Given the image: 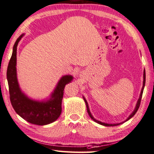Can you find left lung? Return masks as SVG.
<instances>
[{
	"label": "left lung",
	"instance_id": "left-lung-1",
	"mask_svg": "<svg viewBox=\"0 0 154 154\" xmlns=\"http://www.w3.org/2000/svg\"><path fill=\"white\" fill-rule=\"evenodd\" d=\"M143 75H144V81H143V86H142V90H141V93H140V98H139V99H138V101H137V104H136V106H135V110H134V111H133V112L131 113V114L130 115V116H129V117H128V119H127L126 121H124V122H126V121H128V119H130L131 117H133V116L135 115V113L137 112V110H138V108H139V107H140V102H141V99H142V93H143V90H144V85H145V79H146V74H145V70L144 71V74H143ZM83 99H84V101H85V103H86V106H87V110H88V114H89V115H90V117L92 118V119L94 120V121L95 122H97V123H98V124H101V125H103V126H117V125H119L121 123H119V124H106V123H103V122H100V121H99V120H97L96 119H94V117L92 115V114H91V112H90V109H89V106H88V102H87V101H86V99H85V98L83 97ZM124 123V122H123Z\"/></svg>",
	"mask_w": 154,
	"mask_h": 154
}]
</instances>
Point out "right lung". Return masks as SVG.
<instances>
[{
	"label": "right lung",
	"instance_id": "right-lung-1",
	"mask_svg": "<svg viewBox=\"0 0 154 154\" xmlns=\"http://www.w3.org/2000/svg\"><path fill=\"white\" fill-rule=\"evenodd\" d=\"M23 35L17 39L13 46L7 71L10 101L15 112L26 121L36 125H46L55 122L60 115L64 87L72 81L73 77L70 75L62 76L48 101H38L29 99L21 92L17 77V48Z\"/></svg>",
	"mask_w": 154,
	"mask_h": 154
}]
</instances>
